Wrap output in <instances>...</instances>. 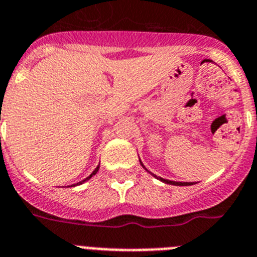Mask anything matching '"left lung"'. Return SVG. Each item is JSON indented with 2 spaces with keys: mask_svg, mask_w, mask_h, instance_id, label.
<instances>
[{
  "mask_svg": "<svg viewBox=\"0 0 257 257\" xmlns=\"http://www.w3.org/2000/svg\"><path fill=\"white\" fill-rule=\"evenodd\" d=\"M142 165H143V164H142ZM143 168H144V165H143ZM153 177H156V178L157 179H160V181H162V182H165V183H168V185H174V186H190V185H192V183H190V182H174V181H168V179H164V178H159V177H157V175H155V174H152Z\"/></svg>",
  "mask_w": 257,
  "mask_h": 257,
  "instance_id": "left-lung-1",
  "label": "left lung"
}]
</instances>
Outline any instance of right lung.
<instances>
[{"mask_svg": "<svg viewBox=\"0 0 257 257\" xmlns=\"http://www.w3.org/2000/svg\"><path fill=\"white\" fill-rule=\"evenodd\" d=\"M98 168H100V166H97V168H96V169H95V170H93V173H92V174H91V175H89L88 178H85V179H83V181H82V182H79V183H76V185H82V183H84V182H85V181H88V179H89V178H91L92 175H95V174H96V173H97V172H98ZM72 186H75V185H72Z\"/></svg>", "mask_w": 257, "mask_h": 257, "instance_id": "right-lung-1", "label": "right lung"}]
</instances>
